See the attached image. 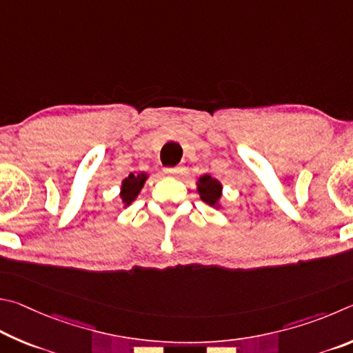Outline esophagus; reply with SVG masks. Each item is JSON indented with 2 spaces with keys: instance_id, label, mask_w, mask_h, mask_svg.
Wrapping results in <instances>:
<instances>
[{
  "instance_id": "esophagus-1",
  "label": "esophagus",
  "mask_w": 353,
  "mask_h": 353,
  "mask_svg": "<svg viewBox=\"0 0 353 353\" xmlns=\"http://www.w3.org/2000/svg\"><path fill=\"white\" fill-rule=\"evenodd\" d=\"M183 170H184V167H183V165L165 167V169H164V173H165V175H172V176H175V175H180V173H183Z\"/></svg>"
}]
</instances>
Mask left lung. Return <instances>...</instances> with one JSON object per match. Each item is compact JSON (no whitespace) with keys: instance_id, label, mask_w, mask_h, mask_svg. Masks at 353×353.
<instances>
[{"instance_id":"8db88e82","label":"left lung","mask_w":353,"mask_h":353,"mask_svg":"<svg viewBox=\"0 0 353 353\" xmlns=\"http://www.w3.org/2000/svg\"><path fill=\"white\" fill-rule=\"evenodd\" d=\"M199 192L203 201L214 206L221 196V184L217 180H214L212 176L205 175L199 181Z\"/></svg>"}]
</instances>
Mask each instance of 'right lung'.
<instances>
[{
    "mask_svg": "<svg viewBox=\"0 0 353 353\" xmlns=\"http://www.w3.org/2000/svg\"><path fill=\"white\" fill-rule=\"evenodd\" d=\"M145 178H147L145 173H141V175H133V173H130L128 178H125V180L122 181L121 199L125 205H130V203L138 196L141 188L144 186Z\"/></svg>",
    "mask_w": 353,
    "mask_h": 353,
    "instance_id": "right-lung-1",
    "label": "right lung"
}]
</instances>
